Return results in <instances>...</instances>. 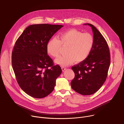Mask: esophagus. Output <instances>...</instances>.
I'll return each mask as SVG.
<instances>
[{"mask_svg": "<svg viewBox=\"0 0 124 124\" xmlns=\"http://www.w3.org/2000/svg\"><path fill=\"white\" fill-rule=\"evenodd\" d=\"M61 69H62V71H63V72H64V70L66 69V68L65 67H62Z\"/></svg>", "mask_w": 124, "mask_h": 124, "instance_id": "obj_1", "label": "esophagus"}]
</instances>
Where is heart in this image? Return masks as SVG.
Returning <instances> with one entry per match:
<instances>
[{
  "label": "heart",
  "instance_id": "obj_1",
  "mask_svg": "<svg viewBox=\"0 0 124 124\" xmlns=\"http://www.w3.org/2000/svg\"><path fill=\"white\" fill-rule=\"evenodd\" d=\"M94 38L88 33H82L76 29H70L62 33L59 38H51L47 43L46 50L53 57H57L60 54L61 46H67L66 54L55 59V62L62 66L85 60L92 50Z\"/></svg>",
  "mask_w": 124,
  "mask_h": 124
}]
</instances>
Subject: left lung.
I'll return each instance as SVG.
<instances>
[{"label":"left lung","instance_id":"1","mask_svg":"<svg viewBox=\"0 0 124 124\" xmlns=\"http://www.w3.org/2000/svg\"><path fill=\"white\" fill-rule=\"evenodd\" d=\"M94 45L88 57L72 67L75 78L70 85L72 89L82 95L96 93L103 84L108 76L110 64L109 47L100 31L92 24Z\"/></svg>","mask_w":124,"mask_h":124}]
</instances>
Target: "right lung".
Segmentation results:
<instances>
[{
    "mask_svg": "<svg viewBox=\"0 0 124 124\" xmlns=\"http://www.w3.org/2000/svg\"><path fill=\"white\" fill-rule=\"evenodd\" d=\"M63 25H30L16 41L12 54V64L21 89L35 98L46 97L54 90L61 67L54 65L47 55L46 45Z\"/></svg>",
    "mask_w": 124,
    "mask_h": 124,
    "instance_id": "1",
    "label": "right lung"
}]
</instances>
